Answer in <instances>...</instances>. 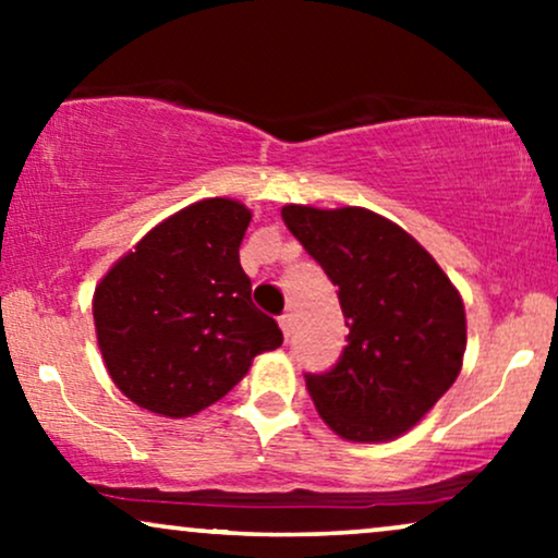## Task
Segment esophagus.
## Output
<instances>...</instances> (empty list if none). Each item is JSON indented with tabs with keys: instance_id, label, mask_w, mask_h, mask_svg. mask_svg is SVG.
<instances>
[{
	"instance_id": "esophagus-1",
	"label": "esophagus",
	"mask_w": 558,
	"mask_h": 558,
	"mask_svg": "<svg viewBox=\"0 0 558 558\" xmlns=\"http://www.w3.org/2000/svg\"><path fill=\"white\" fill-rule=\"evenodd\" d=\"M280 323V330H283V336L286 338H291V332H293V315H283L278 319Z\"/></svg>"
}]
</instances>
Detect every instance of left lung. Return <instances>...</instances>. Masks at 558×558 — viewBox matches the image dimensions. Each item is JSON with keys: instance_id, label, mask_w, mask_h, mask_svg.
I'll return each instance as SVG.
<instances>
[{"instance_id": "8db88e82", "label": "left lung", "mask_w": 558, "mask_h": 558, "mask_svg": "<svg viewBox=\"0 0 558 558\" xmlns=\"http://www.w3.org/2000/svg\"><path fill=\"white\" fill-rule=\"evenodd\" d=\"M283 220L338 286L349 325L341 362L306 375L319 417L354 444L399 438L462 373V293L414 235L373 209L286 204Z\"/></svg>"}]
</instances>
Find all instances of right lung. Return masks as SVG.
<instances>
[{"label": "right lung", "mask_w": 558, "mask_h": 558, "mask_svg": "<svg viewBox=\"0 0 558 558\" xmlns=\"http://www.w3.org/2000/svg\"><path fill=\"white\" fill-rule=\"evenodd\" d=\"M248 222L239 198H202L165 217L96 283V343L136 407L170 420L198 414L243 380L254 356L283 343L241 267Z\"/></svg>", "instance_id": "obj_1"}]
</instances>
